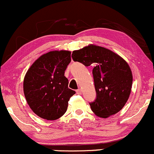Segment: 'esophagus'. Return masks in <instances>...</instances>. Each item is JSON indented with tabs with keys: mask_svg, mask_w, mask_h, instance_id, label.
<instances>
[{
	"mask_svg": "<svg viewBox=\"0 0 154 154\" xmlns=\"http://www.w3.org/2000/svg\"><path fill=\"white\" fill-rule=\"evenodd\" d=\"M82 89H78V90H76V93H77V94L81 95V94H82Z\"/></svg>",
	"mask_w": 154,
	"mask_h": 154,
	"instance_id": "1",
	"label": "esophagus"
}]
</instances>
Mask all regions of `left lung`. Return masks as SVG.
I'll list each match as a JSON object with an SVG mask.
<instances>
[{
  "mask_svg": "<svg viewBox=\"0 0 154 154\" xmlns=\"http://www.w3.org/2000/svg\"><path fill=\"white\" fill-rule=\"evenodd\" d=\"M74 61L93 69L96 99L90 103L92 111L101 118H108L119 112L129 99L133 74L124 58L111 50L90 44L74 50Z\"/></svg>",
  "mask_w": 154,
  "mask_h": 154,
  "instance_id": "8db88e82",
  "label": "left lung"
}]
</instances>
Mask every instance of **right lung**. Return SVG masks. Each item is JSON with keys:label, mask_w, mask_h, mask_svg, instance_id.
I'll return each mask as SVG.
<instances>
[{"label": "right lung", "mask_w": 154, "mask_h": 154, "mask_svg": "<svg viewBox=\"0 0 154 154\" xmlns=\"http://www.w3.org/2000/svg\"><path fill=\"white\" fill-rule=\"evenodd\" d=\"M71 61V52L54 50L41 55L30 66L23 79V93L35 113L55 120L66 111L69 98L75 93L68 88L64 71Z\"/></svg>", "instance_id": "obj_1"}]
</instances>
